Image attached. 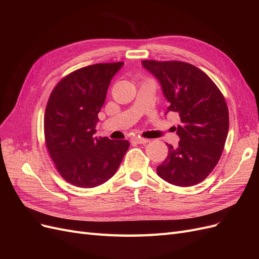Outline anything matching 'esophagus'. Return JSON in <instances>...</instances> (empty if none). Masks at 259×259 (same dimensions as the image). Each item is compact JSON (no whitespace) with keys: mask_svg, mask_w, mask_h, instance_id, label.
<instances>
[{"mask_svg":"<svg viewBox=\"0 0 259 259\" xmlns=\"http://www.w3.org/2000/svg\"><path fill=\"white\" fill-rule=\"evenodd\" d=\"M132 143H136V144L144 145V144L149 143V139H146V138H140V137H133V138H132Z\"/></svg>","mask_w":259,"mask_h":259,"instance_id":"34e87169","label":"esophagus"}]
</instances>
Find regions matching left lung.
Masks as SVG:
<instances>
[{
    "mask_svg": "<svg viewBox=\"0 0 259 259\" xmlns=\"http://www.w3.org/2000/svg\"><path fill=\"white\" fill-rule=\"evenodd\" d=\"M146 70L161 84L168 107L178 113L177 148L156 168L165 182L190 187L204 180L223 153L229 130V112L222 92L208 75L183 61L144 60Z\"/></svg>",
    "mask_w": 259,
    "mask_h": 259,
    "instance_id": "8db88e82",
    "label": "left lung"
}]
</instances>
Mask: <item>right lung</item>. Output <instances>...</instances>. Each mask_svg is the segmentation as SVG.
<instances>
[{"label":"right lung","mask_w":259,"mask_h":259,"mask_svg":"<svg viewBox=\"0 0 259 259\" xmlns=\"http://www.w3.org/2000/svg\"><path fill=\"white\" fill-rule=\"evenodd\" d=\"M123 62L75 70L53 90L44 115L45 144L60 176L73 186L94 188L119 168L127 140L95 137L98 113Z\"/></svg>","instance_id":"obj_1"}]
</instances>
